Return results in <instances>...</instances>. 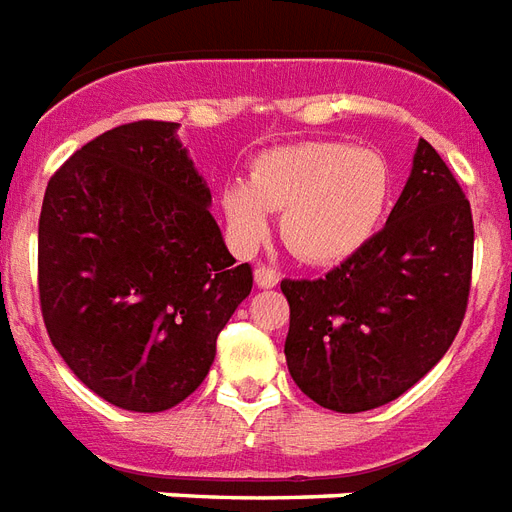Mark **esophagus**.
I'll use <instances>...</instances> for the list:
<instances>
[{"label":"esophagus","instance_id":"obj_1","mask_svg":"<svg viewBox=\"0 0 512 512\" xmlns=\"http://www.w3.org/2000/svg\"><path fill=\"white\" fill-rule=\"evenodd\" d=\"M255 284L260 289H271L279 284V273L271 271V268H257L255 271Z\"/></svg>","mask_w":512,"mask_h":512}]
</instances>
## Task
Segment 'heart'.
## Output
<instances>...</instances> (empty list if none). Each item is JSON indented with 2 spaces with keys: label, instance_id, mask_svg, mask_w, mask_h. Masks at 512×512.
<instances>
[{
  "label": "heart",
  "instance_id": "1",
  "mask_svg": "<svg viewBox=\"0 0 512 512\" xmlns=\"http://www.w3.org/2000/svg\"><path fill=\"white\" fill-rule=\"evenodd\" d=\"M393 196L390 162L374 148L305 140L268 148L249 167L247 183L220 188V215L241 249L257 247L281 212V239L300 260L342 263L369 244Z\"/></svg>",
  "mask_w": 512,
  "mask_h": 512
}]
</instances>
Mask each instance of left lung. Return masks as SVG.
Returning <instances> with one entry per match:
<instances>
[{
  "label": "left lung",
  "mask_w": 512,
  "mask_h": 512,
  "mask_svg": "<svg viewBox=\"0 0 512 512\" xmlns=\"http://www.w3.org/2000/svg\"><path fill=\"white\" fill-rule=\"evenodd\" d=\"M473 215L428 140L388 223L324 279L281 281L292 380L324 409L369 412L396 401L444 358L465 319Z\"/></svg>",
  "instance_id": "left-lung-1"
}]
</instances>
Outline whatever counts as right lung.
<instances>
[{"label": "right lung", "mask_w": 512, "mask_h": 512, "mask_svg": "<svg viewBox=\"0 0 512 512\" xmlns=\"http://www.w3.org/2000/svg\"><path fill=\"white\" fill-rule=\"evenodd\" d=\"M177 130L132 122L98 135L52 175L39 215L47 335L92 393L127 412L191 396L252 292Z\"/></svg>", "instance_id": "add662e5"}]
</instances>
